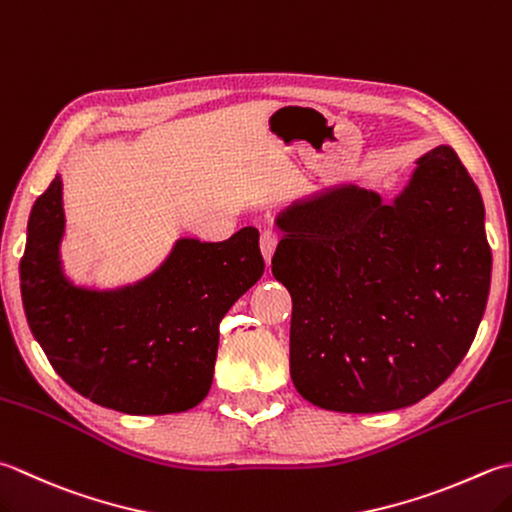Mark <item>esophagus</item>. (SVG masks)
Instances as JSON below:
<instances>
[{
  "label": "esophagus",
  "mask_w": 512,
  "mask_h": 512,
  "mask_svg": "<svg viewBox=\"0 0 512 512\" xmlns=\"http://www.w3.org/2000/svg\"><path fill=\"white\" fill-rule=\"evenodd\" d=\"M259 244H262V253L266 257V262L270 264V257H273L275 248L279 244V233L275 228H264L262 230V239H259Z\"/></svg>",
  "instance_id": "1"
}]
</instances>
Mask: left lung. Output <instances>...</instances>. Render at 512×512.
Returning <instances> with one entry per match:
<instances>
[{"mask_svg": "<svg viewBox=\"0 0 512 512\" xmlns=\"http://www.w3.org/2000/svg\"><path fill=\"white\" fill-rule=\"evenodd\" d=\"M273 275L293 297L290 377L310 404L384 413L433 393L482 322L493 255L482 195L442 144L393 204L344 186L277 219Z\"/></svg>", "mask_w": 512, "mask_h": 512, "instance_id": "left-lung-1", "label": "left lung"}]
</instances>
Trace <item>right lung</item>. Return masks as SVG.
<instances>
[{
  "label": "right lung",
  "mask_w": 512,
  "mask_h": 512,
  "mask_svg": "<svg viewBox=\"0 0 512 512\" xmlns=\"http://www.w3.org/2000/svg\"><path fill=\"white\" fill-rule=\"evenodd\" d=\"M59 175L30 210L19 282L50 366L90 402L128 415L184 413L208 395L228 308L264 275L257 228L226 242L179 239L153 277L113 293L62 275Z\"/></svg>",
  "instance_id": "add662e5"
}]
</instances>
